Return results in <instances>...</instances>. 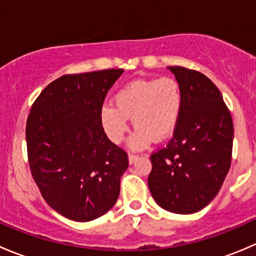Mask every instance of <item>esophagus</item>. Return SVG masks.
I'll return each instance as SVG.
<instances>
[{"label":"esophagus","mask_w":256,"mask_h":256,"mask_svg":"<svg viewBox=\"0 0 256 256\" xmlns=\"http://www.w3.org/2000/svg\"><path fill=\"white\" fill-rule=\"evenodd\" d=\"M138 154H128V162H130V164H135V162L138 161Z\"/></svg>","instance_id":"obj_1"}]
</instances>
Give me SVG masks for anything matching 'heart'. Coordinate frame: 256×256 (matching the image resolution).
I'll use <instances>...</instances> for the list:
<instances>
[{"label": "heart", "instance_id": "obj_1", "mask_svg": "<svg viewBox=\"0 0 256 256\" xmlns=\"http://www.w3.org/2000/svg\"><path fill=\"white\" fill-rule=\"evenodd\" d=\"M115 105L105 102L100 109V121L108 138L115 144L125 138L128 118L136 128L131 147L142 148L167 138L176 130L183 110V90L174 76L138 79L116 92Z\"/></svg>", "mask_w": 256, "mask_h": 256}]
</instances>
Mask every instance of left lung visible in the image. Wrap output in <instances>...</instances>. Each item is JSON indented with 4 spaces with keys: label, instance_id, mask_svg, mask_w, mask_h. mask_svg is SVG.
Instances as JSON below:
<instances>
[{
    "label": "left lung",
    "instance_id": "1",
    "mask_svg": "<svg viewBox=\"0 0 256 256\" xmlns=\"http://www.w3.org/2000/svg\"><path fill=\"white\" fill-rule=\"evenodd\" d=\"M168 69L182 86L184 102L172 138L152 152L147 183L160 207L190 214L213 200L230 168L233 120L204 74L180 66Z\"/></svg>",
    "mask_w": 256,
    "mask_h": 256
}]
</instances>
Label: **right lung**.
I'll return each instance as SVG.
<instances>
[{
    "instance_id": "add662e5",
    "label": "right lung",
    "mask_w": 256,
    "mask_h": 256,
    "mask_svg": "<svg viewBox=\"0 0 256 256\" xmlns=\"http://www.w3.org/2000/svg\"><path fill=\"white\" fill-rule=\"evenodd\" d=\"M124 69L66 74L36 99L26 125L30 174L42 197L66 218L89 222L118 200L126 151L108 138L100 109Z\"/></svg>"
}]
</instances>
